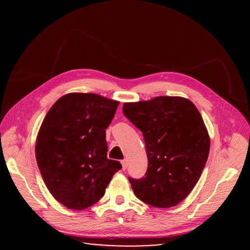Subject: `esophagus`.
Masks as SVG:
<instances>
[{"instance_id": "34e87169", "label": "esophagus", "mask_w": 250, "mask_h": 250, "mask_svg": "<svg viewBox=\"0 0 250 250\" xmlns=\"http://www.w3.org/2000/svg\"><path fill=\"white\" fill-rule=\"evenodd\" d=\"M121 164H122V168H124V170H125L126 167H128V162H126V160L125 159L122 160L121 161Z\"/></svg>"}]
</instances>
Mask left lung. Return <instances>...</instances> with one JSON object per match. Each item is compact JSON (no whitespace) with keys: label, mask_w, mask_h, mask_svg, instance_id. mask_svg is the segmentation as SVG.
I'll return each instance as SVG.
<instances>
[{"label":"left lung","mask_w":250,"mask_h":250,"mask_svg":"<svg viewBox=\"0 0 250 250\" xmlns=\"http://www.w3.org/2000/svg\"><path fill=\"white\" fill-rule=\"evenodd\" d=\"M124 115L143 133L147 170L129 177L139 200L159 208L181 203L200 180L209 153V135L200 111L183 97L160 96L125 103Z\"/></svg>","instance_id":"1"}]
</instances>
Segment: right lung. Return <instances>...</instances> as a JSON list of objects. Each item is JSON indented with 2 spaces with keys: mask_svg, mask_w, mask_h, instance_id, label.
Returning a JSON list of instances; mask_svg holds the SVG:
<instances>
[{
  "mask_svg": "<svg viewBox=\"0 0 250 250\" xmlns=\"http://www.w3.org/2000/svg\"><path fill=\"white\" fill-rule=\"evenodd\" d=\"M118 104L96 94L71 92L44 118L36 139L37 166L49 192L67 208L94 205L122 167L107 158L105 141Z\"/></svg>",
  "mask_w": 250,
  "mask_h": 250,
  "instance_id": "1",
  "label": "right lung"
}]
</instances>
